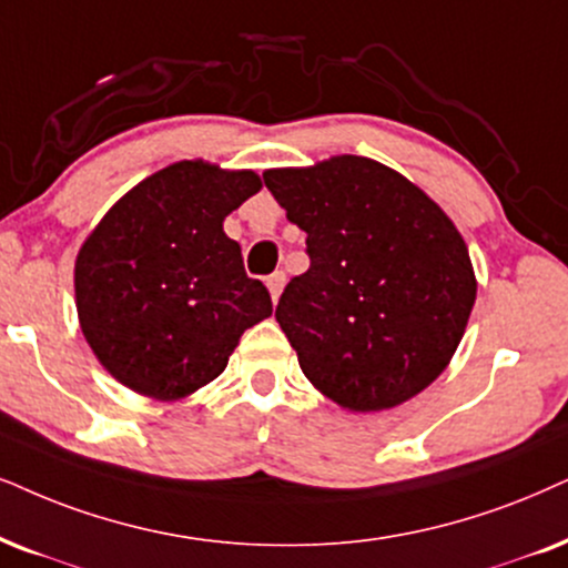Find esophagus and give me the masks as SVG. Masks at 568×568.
Returning <instances> with one entry per match:
<instances>
[{
  "mask_svg": "<svg viewBox=\"0 0 568 568\" xmlns=\"http://www.w3.org/2000/svg\"><path fill=\"white\" fill-rule=\"evenodd\" d=\"M283 285H285V272H272V275L267 277V288H270L272 301L280 298V293H283Z\"/></svg>",
  "mask_w": 568,
  "mask_h": 568,
  "instance_id": "obj_1",
  "label": "esophagus"
}]
</instances>
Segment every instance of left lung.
<instances>
[{
  "instance_id": "obj_1",
  "label": "left lung",
  "mask_w": 568,
  "mask_h": 568,
  "mask_svg": "<svg viewBox=\"0 0 568 568\" xmlns=\"http://www.w3.org/2000/svg\"><path fill=\"white\" fill-rule=\"evenodd\" d=\"M312 264L277 301L298 364L348 412L400 406L454 358L477 298L469 248L400 172L356 154L264 172Z\"/></svg>"
}]
</instances>
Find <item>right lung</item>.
<instances>
[{
	"instance_id": "add662e5",
	"label": "right lung",
	"mask_w": 568,
	"mask_h": 568,
	"mask_svg": "<svg viewBox=\"0 0 568 568\" xmlns=\"http://www.w3.org/2000/svg\"><path fill=\"white\" fill-rule=\"evenodd\" d=\"M262 189L254 170L204 160L133 185L83 241L75 308L110 375L154 400H178L227 367L243 329L272 314L222 222Z\"/></svg>"
}]
</instances>
